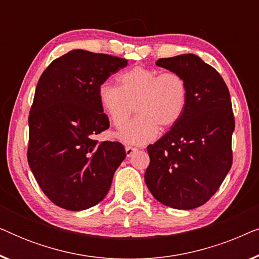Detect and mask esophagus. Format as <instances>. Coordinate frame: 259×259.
<instances>
[{"mask_svg": "<svg viewBox=\"0 0 259 259\" xmlns=\"http://www.w3.org/2000/svg\"><path fill=\"white\" fill-rule=\"evenodd\" d=\"M125 151H126V155L130 158V157H132V155L134 154V152L138 151V148H136V147H131V146H126Z\"/></svg>", "mask_w": 259, "mask_h": 259, "instance_id": "esophagus-1", "label": "esophagus"}]
</instances>
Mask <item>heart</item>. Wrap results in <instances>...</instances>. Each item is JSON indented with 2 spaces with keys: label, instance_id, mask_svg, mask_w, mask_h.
I'll list each match as a JSON object with an SVG mask.
<instances>
[{
  "label": "heart",
  "instance_id": "b5f03b06",
  "mask_svg": "<svg viewBox=\"0 0 259 259\" xmlns=\"http://www.w3.org/2000/svg\"><path fill=\"white\" fill-rule=\"evenodd\" d=\"M119 87L104 82L98 90L102 111L113 126L121 127L135 106L138 115L123 126L115 138L127 145H144L182 119L187 106L189 88L183 75L161 73L147 67H134L118 76Z\"/></svg>",
  "mask_w": 259,
  "mask_h": 259
}]
</instances>
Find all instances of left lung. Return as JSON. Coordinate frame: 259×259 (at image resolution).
<instances>
[{
  "label": "left lung",
  "mask_w": 259,
  "mask_h": 259,
  "mask_svg": "<svg viewBox=\"0 0 259 259\" xmlns=\"http://www.w3.org/2000/svg\"><path fill=\"white\" fill-rule=\"evenodd\" d=\"M155 65L184 76L189 99L182 119L147 146L145 183L161 204L192 210L213 196L231 168V99L223 77L199 56L182 54Z\"/></svg>",
  "instance_id": "obj_1"
}]
</instances>
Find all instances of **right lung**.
Instances as JSON below:
<instances>
[{"mask_svg":"<svg viewBox=\"0 0 259 259\" xmlns=\"http://www.w3.org/2000/svg\"><path fill=\"white\" fill-rule=\"evenodd\" d=\"M126 66V59L73 49L38 80L28 119V164L49 200L65 210L100 203L126 158L120 143L94 139L109 127L99 87Z\"/></svg>","mask_w":259,"mask_h":259,"instance_id":"1","label":"right lung"}]
</instances>
